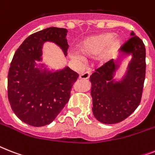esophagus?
I'll use <instances>...</instances> for the list:
<instances>
[{"instance_id":"esophagus-1","label":"esophagus","mask_w":155,"mask_h":155,"mask_svg":"<svg viewBox=\"0 0 155 155\" xmlns=\"http://www.w3.org/2000/svg\"><path fill=\"white\" fill-rule=\"evenodd\" d=\"M90 75H91V74H90L89 72H84L80 75V79L81 80H87V79L90 77Z\"/></svg>"}]
</instances>
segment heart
I'll use <instances>...</instances> for the list:
<instances>
[{"label": "heart", "instance_id": "heart-1", "mask_svg": "<svg viewBox=\"0 0 155 155\" xmlns=\"http://www.w3.org/2000/svg\"><path fill=\"white\" fill-rule=\"evenodd\" d=\"M122 45V38H114L113 33H105L83 40L79 45V51L85 58H94L99 55L101 62H107L117 53ZM75 56L80 59L82 58L80 54L76 53Z\"/></svg>", "mask_w": 155, "mask_h": 155}]
</instances>
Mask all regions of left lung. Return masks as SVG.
Wrapping results in <instances>:
<instances>
[{
	"label": "left lung",
	"instance_id": "8db88e82",
	"mask_svg": "<svg viewBox=\"0 0 155 155\" xmlns=\"http://www.w3.org/2000/svg\"><path fill=\"white\" fill-rule=\"evenodd\" d=\"M116 59H111L90 76L92 113L104 124L120 122L139 105L146 75V48L142 39L130 34ZM130 57L127 71L115 78L124 61Z\"/></svg>",
	"mask_w": 155,
	"mask_h": 155
}]
</instances>
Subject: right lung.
Here are the masks:
<instances>
[{
  "mask_svg": "<svg viewBox=\"0 0 155 155\" xmlns=\"http://www.w3.org/2000/svg\"><path fill=\"white\" fill-rule=\"evenodd\" d=\"M68 30L49 27L25 38L16 51L8 74V98L15 115L27 125L51 123L70 98L79 75L69 67L54 69L42 61L46 42L58 46L67 56Z\"/></svg>",
  "mask_w": 155,
  "mask_h": 155,
  "instance_id": "obj_1",
  "label": "right lung"
}]
</instances>
